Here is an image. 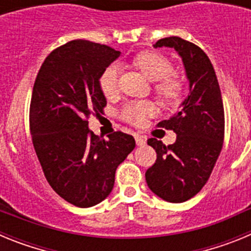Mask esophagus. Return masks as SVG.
I'll list each match as a JSON object with an SVG mask.
<instances>
[{"mask_svg": "<svg viewBox=\"0 0 251 251\" xmlns=\"http://www.w3.org/2000/svg\"><path fill=\"white\" fill-rule=\"evenodd\" d=\"M134 138H136L137 146H145L146 145V139L143 138V137L136 136V137H134Z\"/></svg>", "mask_w": 251, "mask_h": 251, "instance_id": "1", "label": "esophagus"}]
</instances>
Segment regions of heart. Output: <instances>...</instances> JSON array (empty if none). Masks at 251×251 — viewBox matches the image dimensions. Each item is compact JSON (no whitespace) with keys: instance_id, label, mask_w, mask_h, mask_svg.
Listing matches in <instances>:
<instances>
[{"instance_id":"1","label":"heart","mask_w":251,"mask_h":251,"mask_svg":"<svg viewBox=\"0 0 251 251\" xmlns=\"http://www.w3.org/2000/svg\"><path fill=\"white\" fill-rule=\"evenodd\" d=\"M134 64L145 73L146 76L152 81H157L154 85L157 95L167 104H175L182 99L185 93V83L178 75L172 74L174 65L167 57L158 52L146 51L134 57ZM119 74L121 66L118 64H110L103 70L99 76V86L106 98H112L118 93ZM156 106L148 100L127 101L119 110V117L133 126H141L148 117L154 113Z\"/></svg>"}]
</instances>
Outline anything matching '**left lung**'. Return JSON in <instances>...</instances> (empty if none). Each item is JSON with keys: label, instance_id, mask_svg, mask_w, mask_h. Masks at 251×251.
<instances>
[{"label": "left lung", "instance_id": "8db88e82", "mask_svg": "<svg viewBox=\"0 0 251 251\" xmlns=\"http://www.w3.org/2000/svg\"><path fill=\"white\" fill-rule=\"evenodd\" d=\"M153 46L174 48L182 57L190 95L176 115L157 124L176 133L174 145L166 146L156 138L147 141L157 159L146 172V181L163 200L185 202L206 185L223 150V98L214 66L202 49L178 36L161 39Z\"/></svg>", "mask_w": 251, "mask_h": 251}]
</instances>
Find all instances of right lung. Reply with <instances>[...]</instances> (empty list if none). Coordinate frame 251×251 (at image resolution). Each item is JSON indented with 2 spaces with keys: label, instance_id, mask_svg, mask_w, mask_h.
Instances as JSON below:
<instances>
[{
  "label": "right lung",
  "instance_id": "add662e5",
  "mask_svg": "<svg viewBox=\"0 0 251 251\" xmlns=\"http://www.w3.org/2000/svg\"><path fill=\"white\" fill-rule=\"evenodd\" d=\"M121 52L86 40L52 50L37 73L30 103V132L49 185L77 207L108 197L115 170L136 147L121 130L104 139L88 128L90 115L103 113L99 86L104 69Z\"/></svg>",
  "mask_w": 251,
  "mask_h": 251
}]
</instances>
